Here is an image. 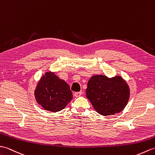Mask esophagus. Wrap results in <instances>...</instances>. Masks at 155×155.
<instances>
[{"label":"esophagus","mask_w":155,"mask_h":155,"mask_svg":"<svg viewBox=\"0 0 155 155\" xmlns=\"http://www.w3.org/2000/svg\"><path fill=\"white\" fill-rule=\"evenodd\" d=\"M81 94H82V91H81V92H76V93H74V95L76 97H80V96H81Z\"/></svg>","instance_id":"1"}]
</instances>
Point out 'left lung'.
Masks as SVG:
<instances>
[{
    "label": "left lung",
    "mask_w": 155,
    "mask_h": 155,
    "mask_svg": "<svg viewBox=\"0 0 155 155\" xmlns=\"http://www.w3.org/2000/svg\"><path fill=\"white\" fill-rule=\"evenodd\" d=\"M87 97L98 113L107 115L118 113L124 109L129 98V88L120 77L108 78L93 76L88 81Z\"/></svg>",
    "instance_id": "1"
}]
</instances>
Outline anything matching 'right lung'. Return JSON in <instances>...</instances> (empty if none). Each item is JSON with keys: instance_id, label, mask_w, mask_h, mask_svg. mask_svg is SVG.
<instances>
[{"instance_id": "1", "label": "right lung", "mask_w": 155, "mask_h": 155, "mask_svg": "<svg viewBox=\"0 0 155 155\" xmlns=\"http://www.w3.org/2000/svg\"><path fill=\"white\" fill-rule=\"evenodd\" d=\"M72 94L69 85L51 72L42 76L35 92L37 103L52 112L64 108L72 98Z\"/></svg>"}]
</instances>
